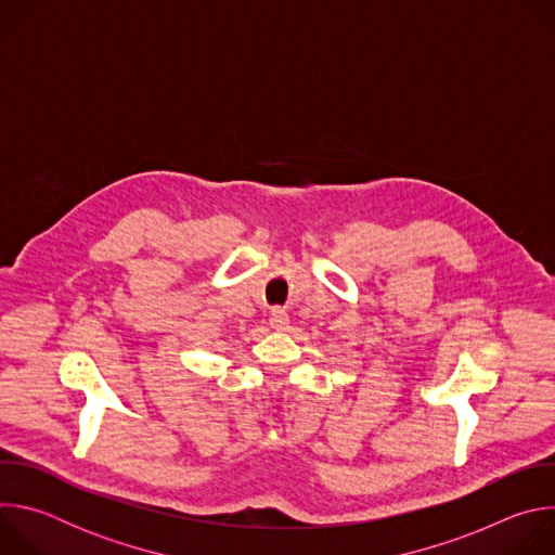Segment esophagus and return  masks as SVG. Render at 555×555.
<instances>
[{
	"instance_id": "1",
	"label": "esophagus",
	"mask_w": 555,
	"mask_h": 555,
	"mask_svg": "<svg viewBox=\"0 0 555 555\" xmlns=\"http://www.w3.org/2000/svg\"><path fill=\"white\" fill-rule=\"evenodd\" d=\"M287 325H289V315H287V311H285V309H281V307H274V309H272V313H270V327H272V330H276V332H285V330H287Z\"/></svg>"
}]
</instances>
